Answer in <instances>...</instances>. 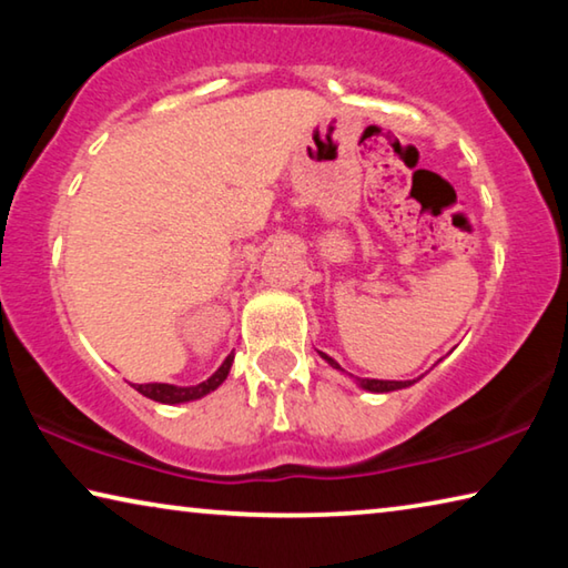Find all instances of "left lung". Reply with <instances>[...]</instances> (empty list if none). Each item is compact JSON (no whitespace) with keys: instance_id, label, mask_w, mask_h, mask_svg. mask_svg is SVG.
I'll return each mask as SVG.
<instances>
[{"instance_id":"left-lung-1","label":"left lung","mask_w":568,"mask_h":568,"mask_svg":"<svg viewBox=\"0 0 568 568\" xmlns=\"http://www.w3.org/2000/svg\"><path fill=\"white\" fill-rule=\"evenodd\" d=\"M325 361H328L333 368H338V371H343L338 363H335L331 355H325V353H321ZM358 383H361V388H365V390H371V393H388V390H398V388H408V386H413V383L416 381H376V378H358Z\"/></svg>"}]
</instances>
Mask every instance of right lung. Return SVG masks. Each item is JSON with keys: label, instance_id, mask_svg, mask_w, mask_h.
<instances>
[{"label": "right lung", "instance_id": "right-lung-1", "mask_svg": "<svg viewBox=\"0 0 568 568\" xmlns=\"http://www.w3.org/2000/svg\"><path fill=\"white\" fill-rule=\"evenodd\" d=\"M235 355L230 353L227 358L223 361V365L210 376L207 381L197 383V386H187V388H180V386H170V383H132L134 390H140L142 396H148L158 403H187V400H197L207 396L210 390H215L220 383L227 378L230 373V365H233Z\"/></svg>", "mask_w": 568, "mask_h": 568}]
</instances>
